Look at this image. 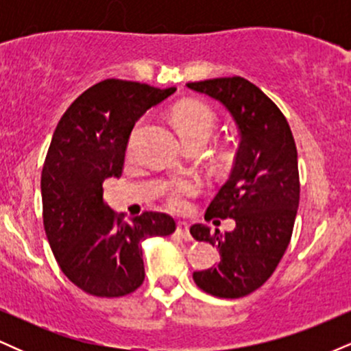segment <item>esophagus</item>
<instances>
[{
  "mask_svg": "<svg viewBox=\"0 0 351 351\" xmlns=\"http://www.w3.org/2000/svg\"><path fill=\"white\" fill-rule=\"evenodd\" d=\"M176 234H178L181 239L184 241H191V234H189V226L186 223H180L176 224Z\"/></svg>",
  "mask_w": 351,
  "mask_h": 351,
  "instance_id": "obj_1",
  "label": "esophagus"
}]
</instances>
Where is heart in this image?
<instances>
[{
  "instance_id": "heart-1",
  "label": "heart",
  "mask_w": 351,
  "mask_h": 351,
  "mask_svg": "<svg viewBox=\"0 0 351 351\" xmlns=\"http://www.w3.org/2000/svg\"><path fill=\"white\" fill-rule=\"evenodd\" d=\"M171 122L184 145L193 142H208L216 130V119L213 112L206 106L198 102H181L173 107ZM140 125H142V122L136 123V127L134 128L132 142H134ZM196 193H198V183L193 180H183L171 184L167 191L168 208L176 213L186 211L189 206L188 199L195 196Z\"/></svg>"
}]
</instances>
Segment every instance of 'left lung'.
<instances>
[{
  "instance_id": "8db88e82",
  "label": "left lung",
  "mask_w": 351,
  "mask_h": 351,
  "mask_svg": "<svg viewBox=\"0 0 351 351\" xmlns=\"http://www.w3.org/2000/svg\"><path fill=\"white\" fill-rule=\"evenodd\" d=\"M217 100L239 132L234 165L206 209V219L232 217L234 231L193 224L189 232L219 249L215 267L193 274L201 291L239 299L259 289L280 263L292 237L300 198L297 148L287 120L267 95L244 77L189 82Z\"/></svg>"
}]
</instances>
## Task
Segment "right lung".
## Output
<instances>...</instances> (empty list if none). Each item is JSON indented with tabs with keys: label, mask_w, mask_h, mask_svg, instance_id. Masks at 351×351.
I'll list each match as a JSON object with an SVG mask.
<instances>
[{
	"label": "right lung",
	"mask_w": 351,
	"mask_h": 351,
	"mask_svg": "<svg viewBox=\"0 0 351 351\" xmlns=\"http://www.w3.org/2000/svg\"><path fill=\"white\" fill-rule=\"evenodd\" d=\"M175 87L107 79L80 94L60 117L41 175L43 221L60 271L95 297H122L145 279L142 241L170 236L165 213L125 221L104 203V180L122 175L136 120Z\"/></svg>",
	"instance_id": "right-lung-1"
}]
</instances>
